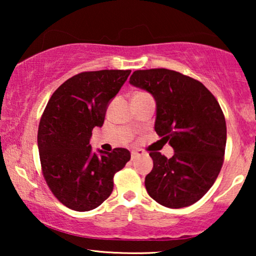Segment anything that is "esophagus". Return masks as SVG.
I'll return each instance as SVG.
<instances>
[{
  "instance_id": "obj_1",
  "label": "esophagus",
  "mask_w": 256,
  "mask_h": 256,
  "mask_svg": "<svg viewBox=\"0 0 256 256\" xmlns=\"http://www.w3.org/2000/svg\"><path fill=\"white\" fill-rule=\"evenodd\" d=\"M141 155H143V152L142 150H132V160H135L136 157H138V156H141Z\"/></svg>"
}]
</instances>
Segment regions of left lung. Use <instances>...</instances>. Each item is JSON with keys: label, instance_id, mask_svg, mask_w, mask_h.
Returning a JSON list of instances; mask_svg holds the SVG:
<instances>
[{"label": "left lung", "instance_id": "left-lung-1", "mask_svg": "<svg viewBox=\"0 0 256 256\" xmlns=\"http://www.w3.org/2000/svg\"><path fill=\"white\" fill-rule=\"evenodd\" d=\"M129 82L154 96L155 130L174 150L171 158L149 154L154 168L146 176V192L166 208L194 204L224 163L226 121L218 101L200 82L166 68L138 70Z\"/></svg>", "mask_w": 256, "mask_h": 256}]
</instances>
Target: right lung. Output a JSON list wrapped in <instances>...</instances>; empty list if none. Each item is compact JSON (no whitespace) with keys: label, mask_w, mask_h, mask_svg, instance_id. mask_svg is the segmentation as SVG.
I'll list each match as a JSON object with an SVG mask.
<instances>
[{"label":"right lung","mask_w":256,"mask_h":256,"mask_svg":"<svg viewBox=\"0 0 256 256\" xmlns=\"http://www.w3.org/2000/svg\"><path fill=\"white\" fill-rule=\"evenodd\" d=\"M130 70L82 72L62 84L45 107L38 127L43 176L66 208L85 212L98 208L113 191L114 174L130 160L124 148L92 152L94 127L104 124L110 100Z\"/></svg>","instance_id":"obj_1"}]
</instances>
